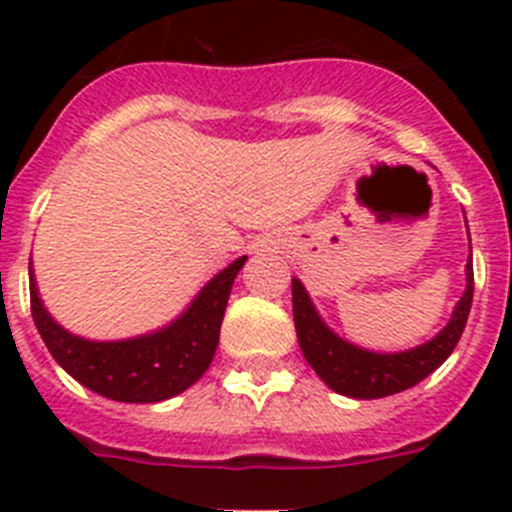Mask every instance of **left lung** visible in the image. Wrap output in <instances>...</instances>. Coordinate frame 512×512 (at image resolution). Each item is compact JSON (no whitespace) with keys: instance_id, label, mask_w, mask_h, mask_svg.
Here are the masks:
<instances>
[{"instance_id":"8db88e82","label":"left lung","mask_w":512,"mask_h":512,"mask_svg":"<svg viewBox=\"0 0 512 512\" xmlns=\"http://www.w3.org/2000/svg\"><path fill=\"white\" fill-rule=\"evenodd\" d=\"M472 295L474 271L472 259H469L467 289H464L461 300L456 302L449 323L423 346L397 351V354H379V351H369V348L343 341L338 333H333L312 305L307 289L295 277L292 279V312H295L297 341H300L307 364L333 392L354 397V400L390 397L423 382L428 374L436 372L438 366L449 359L461 333H464V325H467Z\"/></svg>"}]
</instances>
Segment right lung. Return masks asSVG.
<instances>
[{
    "mask_svg": "<svg viewBox=\"0 0 512 512\" xmlns=\"http://www.w3.org/2000/svg\"><path fill=\"white\" fill-rule=\"evenodd\" d=\"M246 259L215 274L169 325L122 341H89L58 325L40 300L30 261L33 320L53 359L87 390L117 402L169 400L189 390L212 364L230 289Z\"/></svg>",
    "mask_w": 512,
    "mask_h": 512,
    "instance_id": "right-lung-1",
    "label": "right lung"
}]
</instances>
